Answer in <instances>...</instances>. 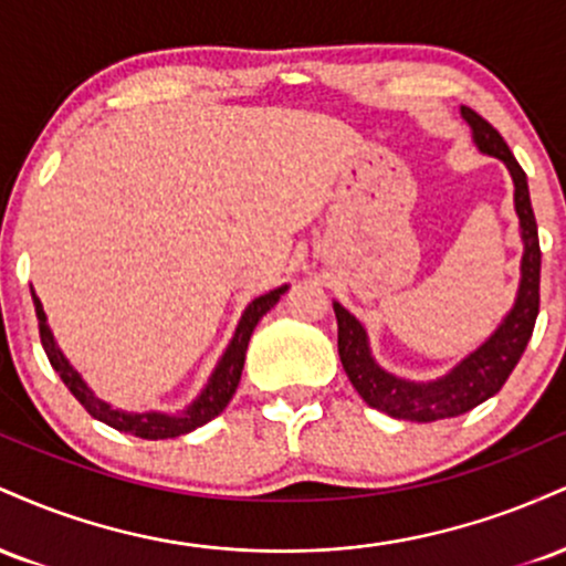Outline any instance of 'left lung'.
<instances>
[{"mask_svg":"<svg viewBox=\"0 0 566 566\" xmlns=\"http://www.w3.org/2000/svg\"><path fill=\"white\" fill-rule=\"evenodd\" d=\"M460 112L473 129V143L490 157L503 159L511 170L513 186H516L513 201H516L518 223H522L524 258L522 284H518V297L511 314L495 329V335L471 356H465L450 375L431 382H412L388 375L386 369L375 365V359L369 356L365 327L340 303H335L337 354H340L348 380L354 382V388L369 407L380 409L391 418L415 420V423L458 418V415L469 412L490 396H495L522 359L532 329H535L537 311H541V239H537L535 212H532L527 175L511 154L503 135L482 114H476L469 106H463Z\"/></svg>","mask_w":566,"mask_h":566,"instance_id":"8db88e82","label":"left lung"}]
</instances>
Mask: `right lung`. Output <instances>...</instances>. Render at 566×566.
<instances>
[{"instance_id":"obj_1","label":"right lung","mask_w":566,"mask_h":566,"mask_svg":"<svg viewBox=\"0 0 566 566\" xmlns=\"http://www.w3.org/2000/svg\"><path fill=\"white\" fill-rule=\"evenodd\" d=\"M284 290H287V284H284V287L265 292V295L255 297V301L247 305V311L242 314V322H239L237 333H233V340L229 343V348H226L223 359L218 361L216 373H212L207 388L199 394V399L193 401L188 409H184L180 415L122 412V409H112L106 401L95 399V394L90 391L87 382L80 378V373L69 365L66 356H63L61 348L55 346L53 333H50V327H48V316H44L39 297L34 295V292H31V297H34V308H36V319H39V337H42L44 354H48L50 365H53L55 373L61 375V380L69 386V391L76 396V401H80V405L87 409L93 418L103 420V423L116 428V431L133 433V437H140V439H172V437H180V433L193 431V428L205 426L207 420L218 418V415L223 412L226 405L231 401L233 391H237L239 378H242L247 343H250L252 329H255V324L263 319L265 311L274 308L279 297L284 295Z\"/></svg>"}]
</instances>
